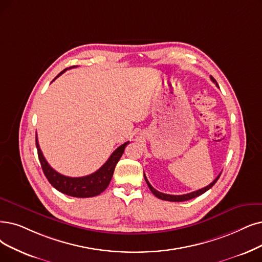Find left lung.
Wrapping results in <instances>:
<instances>
[{
	"instance_id": "1",
	"label": "left lung",
	"mask_w": 262,
	"mask_h": 262,
	"mask_svg": "<svg viewBox=\"0 0 262 262\" xmlns=\"http://www.w3.org/2000/svg\"><path fill=\"white\" fill-rule=\"evenodd\" d=\"M211 79H212L213 82H215L216 85H217V81L215 80V78H214L213 76H211ZM217 86H218V85H217ZM221 174H222V173H221ZM221 174H219L210 185L204 187V188H202V189H199V190H196V191H193V192H190V193H186V194H181V195H174V194L162 193V192H160V191H158V190H156L155 188L149 184V182H148V180H147V177H146L145 174H144V179H145L146 183H147L150 191H151L157 198H158V199H161V200H165V201H171V202H183V201H187V200H190V199L196 198V196H199L200 194H203L204 192H206L208 189H211V188L215 185V183L218 181V179H219V176H221Z\"/></svg>"
}]
</instances>
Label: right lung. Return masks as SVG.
I'll use <instances>...</instances> for the list:
<instances>
[{
	"label": "right lung",
	"instance_id": "obj_1",
	"mask_svg": "<svg viewBox=\"0 0 262 262\" xmlns=\"http://www.w3.org/2000/svg\"><path fill=\"white\" fill-rule=\"evenodd\" d=\"M68 69L62 71L56 78H58L61 74H63ZM35 142L41 169H43V172L48 182L54 186L58 191L75 198L96 196L105 190L111 183L115 166H116L120 157L122 156L125 146L129 144V142H125L124 144L120 145L119 147L111 155L108 160L104 163L97 172L82 177H69L66 175H62L52 169L46 161L43 152H41L39 148L37 137L35 138Z\"/></svg>",
	"mask_w": 262,
	"mask_h": 262
}]
</instances>
